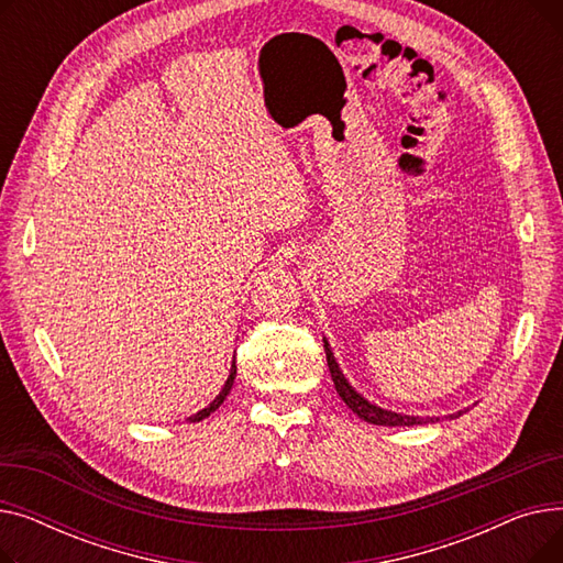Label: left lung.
Returning <instances> with one entry per match:
<instances>
[{
	"label": "left lung",
	"mask_w": 563,
	"mask_h": 563,
	"mask_svg": "<svg viewBox=\"0 0 563 563\" xmlns=\"http://www.w3.org/2000/svg\"><path fill=\"white\" fill-rule=\"evenodd\" d=\"M323 349H327V363L335 383V390L342 397V401L356 412V416L369 424H378V427H416V424H429V422H438V418H416V416H404V412H395V410H386L376 404H369L361 393H356L351 388V383L344 378L329 340H323ZM461 412H456V418ZM454 418V416H450Z\"/></svg>",
	"instance_id": "1"
}]
</instances>
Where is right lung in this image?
<instances>
[{"label": "right lung", "mask_w": 563, "mask_h": 563, "mask_svg": "<svg viewBox=\"0 0 563 563\" xmlns=\"http://www.w3.org/2000/svg\"><path fill=\"white\" fill-rule=\"evenodd\" d=\"M234 376H236V365L232 363V367H230V376H228V380H225V386H223V390L217 395V399L207 406V408H202V410H198L196 416H191V418H187V422H200V420H205V418H210V412H214L221 404H223V399L228 397V393H230V388H232V383H234Z\"/></svg>", "instance_id": "obj_1"}]
</instances>
